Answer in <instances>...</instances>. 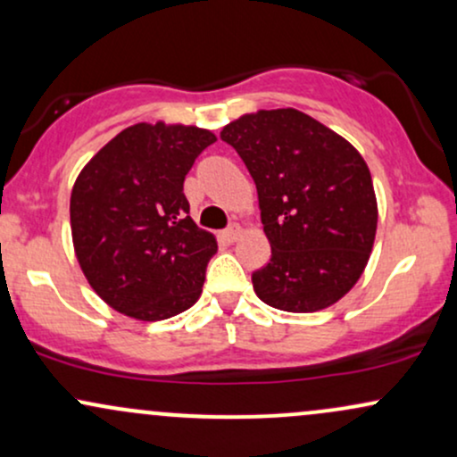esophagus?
<instances>
[{"label":"esophagus","mask_w":457,"mask_h":457,"mask_svg":"<svg viewBox=\"0 0 457 457\" xmlns=\"http://www.w3.org/2000/svg\"><path fill=\"white\" fill-rule=\"evenodd\" d=\"M238 238H240V225H229V228L223 232V240H228V243H236Z\"/></svg>","instance_id":"esophagus-1"}]
</instances>
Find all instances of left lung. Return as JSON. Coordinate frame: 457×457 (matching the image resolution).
<instances>
[{"instance_id": "left-lung-1", "label": "left lung", "mask_w": 457, "mask_h": 457, "mask_svg": "<svg viewBox=\"0 0 457 457\" xmlns=\"http://www.w3.org/2000/svg\"><path fill=\"white\" fill-rule=\"evenodd\" d=\"M258 188L270 262L251 275L266 305L312 313L359 281L378 208L363 156L296 109L243 115L221 130Z\"/></svg>"}]
</instances>
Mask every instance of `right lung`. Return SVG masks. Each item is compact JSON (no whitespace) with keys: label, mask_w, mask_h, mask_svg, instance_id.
Returning a JSON list of instances; mask_svg holds the SVG:
<instances>
[{"label":"right lung","mask_w":457,"mask_h":457,"mask_svg":"<svg viewBox=\"0 0 457 457\" xmlns=\"http://www.w3.org/2000/svg\"><path fill=\"white\" fill-rule=\"evenodd\" d=\"M214 141L211 130L141 122L79 174L71 195L77 260L115 312L154 322L202 295L217 240L188 217L185 178Z\"/></svg>","instance_id":"1"}]
</instances>
